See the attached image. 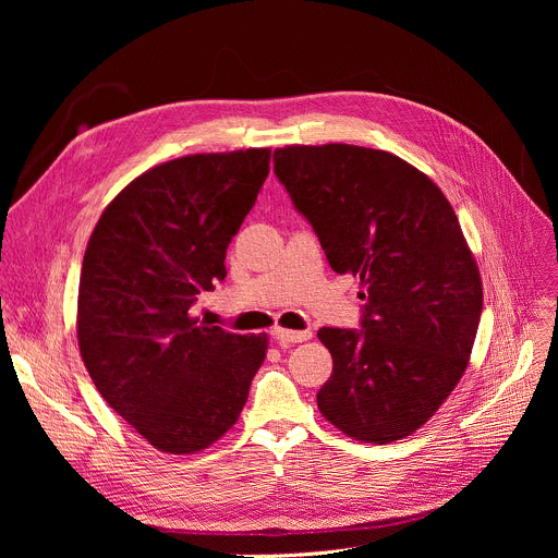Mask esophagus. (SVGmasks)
Returning a JSON list of instances; mask_svg holds the SVG:
<instances>
[{"label":"esophagus","mask_w":558,"mask_h":558,"mask_svg":"<svg viewBox=\"0 0 558 558\" xmlns=\"http://www.w3.org/2000/svg\"><path fill=\"white\" fill-rule=\"evenodd\" d=\"M274 339L282 345L287 343H301V341H307L312 339V332L310 330H284V328H274Z\"/></svg>","instance_id":"1"}]
</instances>
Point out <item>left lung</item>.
I'll use <instances>...</instances> for the list:
<instances>
[{"label": "left lung", "mask_w": 558, "mask_h": 558, "mask_svg": "<svg viewBox=\"0 0 558 558\" xmlns=\"http://www.w3.org/2000/svg\"><path fill=\"white\" fill-rule=\"evenodd\" d=\"M274 171L332 271L366 287L362 330H318L332 355L320 414L357 441H400L457 387L482 316L480 269L452 205L416 167L355 144L284 146Z\"/></svg>", "instance_id": "obj_1"}]
</instances>
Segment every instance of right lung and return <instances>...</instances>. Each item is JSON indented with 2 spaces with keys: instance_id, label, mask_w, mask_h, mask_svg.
Instances as JSON below:
<instances>
[{
  "instance_id": "obj_1",
  "label": "right lung",
  "mask_w": 558,
  "mask_h": 558,
  "mask_svg": "<svg viewBox=\"0 0 558 558\" xmlns=\"http://www.w3.org/2000/svg\"><path fill=\"white\" fill-rule=\"evenodd\" d=\"M269 149L196 154L117 194L83 255L76 335L101 398L160 452L192 454L238 423L267 335L190 314L269 175Z\"/></svg>"
}]
</instances>
